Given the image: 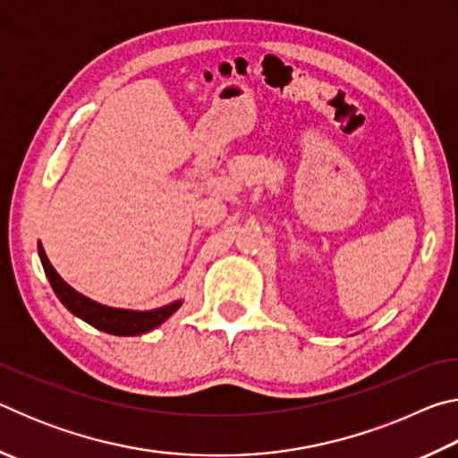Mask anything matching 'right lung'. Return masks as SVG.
I'll return each instance as SVG.
<instances>
[{
  "label": "right lung",
  "instance_id": "1",
  "mask_svg": "<svg viewBox=\"0 0 458 458\" xmlns=\"http://www.w3.org/2000/svg\"><path fill=\"white\" fill-rule=\"evenodd\" d=\"M38 257H40V260H42L44 273H46V276H48V281L52 284L54 293H56V297L60 299V303L64 305L74 317H79V319L87 321L89 325H92V327H97L100 331L111 333V335L133 337V335H143V333H149L155 327H159L161 323H165L183 303L182 299H177L164 307L149 309V311L108 307V305L98 303V301H92L90 297H87V294H82L76 289H72V286L56 273V268L50 265V260L44 252L42 242H38Z\"/></svg>",
  "mask_w": 458,
  "mask_h": 458
}]
</instances>
